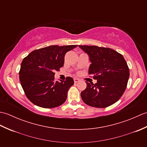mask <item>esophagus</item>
Here are the masks:
<instances>
[{
	"label": "esophagus",
	"mask_w": 147,
	"mask_h": 147,
	"mask_svg": "<svg viewBox=\"0 0 147 147\" xmlns=\"http://www.w3.org/2000/svg\"><path fill=\"white\" fill-rule=\"evenodd\" d=\"M74 83H78V82H80V80L78 79V78H74Z\"/></svg>",
	"instance_id": "34e87169"
}]
</instances>
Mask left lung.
Returning <instances> with one entry per match:
<instances>
[{
  "label": "left lung",
  "instance_id": "obj_1",
  "mask_svg": "<svg viewBox=\"0 0 147 147\" xmlns=\"http://www.w3.org/2000/svg\"><path fill=\"white\" fill-rule=\"evenodd\" d=\"M88 54V73L97 80L95 84L86 82L81 93L83 101L93 107H107L118 101L126 88L129 70L123 55L114 50L97 46L79 45Z\"/></svg>",
  "mask_w": 147,
  "mask_h": 147
}]
</instances>
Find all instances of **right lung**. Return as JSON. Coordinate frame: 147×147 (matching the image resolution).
<instances>
[{
  "label": "right lung",
  "mask_w": 147,
  "mask_h": 147,
  "mask_svg": "<svg viewBox=\"0 0 147 147\" xmlns=\"http://www.w3.org/2000/svg\"><path fill=\"white\" fill-rule=\"evenodd\" d=\"M77 45H51L32 52L21 62L20 81L27 98L40 107H57L65 102L74 85L71 77L55 81L54 72L63 66L65 54Z\"/></svg>",
  "instance_id": "1"
}]
</instances>
